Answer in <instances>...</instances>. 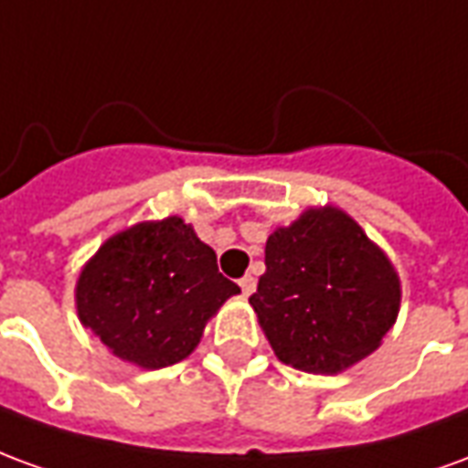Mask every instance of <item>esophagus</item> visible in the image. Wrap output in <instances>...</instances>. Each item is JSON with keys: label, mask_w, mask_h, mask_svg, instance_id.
Instances as JSON below:
<instances>
[{"label": "esophagus", "mask_w": 468, "mask_h": 468, "mask_svg": "<svg viewBox=\"0 0 468 468\" xmlns=\"http://www.w3.org/2000/svg\"><path fill=\"white\" fill-rule=\"evenodd\" d=\"M240 291H243V295H250L255 291V278L253 275H243L240 278Z\"/></svg>", "instance_id": "34e87169"}]
</instances>
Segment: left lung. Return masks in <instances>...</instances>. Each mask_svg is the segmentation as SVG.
<instances>
[{"instance_id":"8db88e82","label":"left lung","mask_w":468,"mask_h":468,"mask_svg":"<svg viewBox=\"0 0 468 468\" xmlns=\"http://www.w3.org/2000/svg\"><path fill=\"white\" fill-rule=\"evenodd\" d=\"M399 301L388 258L334 207L308 210L268 238L250 295L275 356L308 373H338L376 351Z\"/></svg>"}]
</instances>
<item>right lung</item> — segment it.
Listing matches in <instances>:
<instances>
[{"instance_id": "right-lung-1", "label": "right lung", "mask_w": 468, "mask_h": 468, "mask_svg": "<svg viewBox=\"0 0 468 468\" xmlns=\"http://www.w3.org/2000/svg\"><path fill=\"white\" fill-rule=\"evenodd\" d=\"M240 288L180 218L110 238L77 281L85 328L122 361L165 368L200 344L207 318Z\"/></svg>"}]
</instances>
